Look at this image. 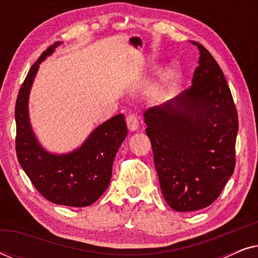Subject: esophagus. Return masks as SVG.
Returning a JSON list of instances; mask_svg holds the SVG:
<instances>
[{
    "label": "esophagus",
    "mask_w": 258,
    "mask_h": 258,
    "mask_svg": "<svg viewBox=\"0 0 258 258\" xmlns=\"http://www.w3.org/2000/svg\"><path fill=\"white\" fill-rule=\"evenodd\" d=\"M125 122H126V125H128L130 132H136V130L139 129V126H140L139 117H137L135 114H129L128 116H126Z\"/></svg>",
    "instance_id": "34e87169"
}]
</instances>
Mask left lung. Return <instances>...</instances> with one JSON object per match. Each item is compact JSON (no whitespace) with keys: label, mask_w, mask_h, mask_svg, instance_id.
Wrapping results in <instances>:
<instances>
[{"label":"left lung","mask_w":258,"mask_h":258,"mask_svg":"<svg viewBox=\"0 0 258 258\" xmlns=\"http://www.w3.org/2000/svg\"><path fill=\"white\" fill-rule=\"evenodd\" d=\"M200 51L192 86L144 114L165 201L176 211L209 207L236 164L238 116L227 80L213 55Z\"/></svg>","instance_id":"1"}]
</instances>
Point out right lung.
Here are the masks:
<instances>
[{
  "instance_id": "1",
  "label": "right lung",
  "mask_w": 258,
  "mask_h": 258,
  "mask_svg": "<svg viewBox=\"0 0 258 258\" xmlns=\"http://www.w3.org/2000/svg\"><path fill=\"white\" fill-rule=\"evenodd\" d=\"M55 42L31 66L15 105L16 155L35 188L52 203L69 207L93 204L110 183L112 163L128 129L124 115H116L91 133L80 149L54 155L38 144L29 123L28 97L40 63L55 50Z\"/></svg>"
}]
</instances>
